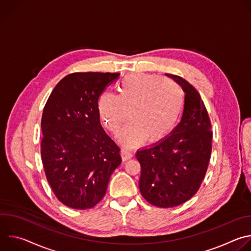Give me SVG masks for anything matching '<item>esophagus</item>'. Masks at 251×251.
<instances>
[{"label":"esophagus","instance_id":"34e87169","mask_svg":"<svg viewBox=\"0 0 251 251\" xmlns=\"http://www.w3.org/2000/svg\"><path fill=\"white\" fill-rule=\"evenodd\" d=\"M121 156H122V160L123 161H127L129 159H131L133 157V153L127 150H121Z\"/></svg>","mask_w":251,"mask_h":251}]
</instances>
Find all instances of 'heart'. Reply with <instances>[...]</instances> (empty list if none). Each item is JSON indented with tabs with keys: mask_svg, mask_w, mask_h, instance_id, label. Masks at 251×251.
Listing matches in <instances>:
<instances>
[{
	"mask_svg": "<svg viewBox=\"0 0 251 251\" xmlns=\"http://www.w3.org/2000/svg\"><path fill=\"white\" fill-rule=\"evenodd\" d=\"M182 88L172 80L144 73L125 75L118 83L117 95L103 92L97 102L99 118L117 135L129 111L127 125L118 137L120 144L134 148L146 140L154 144L165 139L176 127L184 107Z\"/></svg>",
	"mask_w": 251,
	"mask_h": 251,
	"instance_id": "heart-1",
	"label": "heart"
}]
</instances>
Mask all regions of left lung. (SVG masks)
Returning <instances> with one entry per match:
<instances>
[{"label":"left lung","instance_id":"1","mask_svg":"<svg viewBox=\"0 0 251 251\" xmlns=\"http://www.w3.org/2000/svg\"><path fill=\"white\" fill-rule=\"evenodd\" d=\"M185 95L182 119L162 141L139 149L140 192L159 207H173L189 201L200 189L211 153V125L199 92L184 78L168 75Z\"/></svg>","mask_w":251,"mask_h":251}]
</instances>
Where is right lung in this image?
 Segmentation results:
<instances>
[{
  "label": "right lung",
  "mask_w": 251,
  "mask_h": 251,
  "mask_svg": "<svg viewBox=\"0 0 251 251\" xmlns=\"http://www.w3.org/2000/svg\"><path fill=\"white\" fill-rule=\"evenodd\" d=\"M119 74L76 73L63 77L50 95L42 118V161L48 182L63 204L75 209L96 205L120 149L100 124L97 102Z\"/></svg>",
  "instance_id": "obj_1"
}]
</instances>
